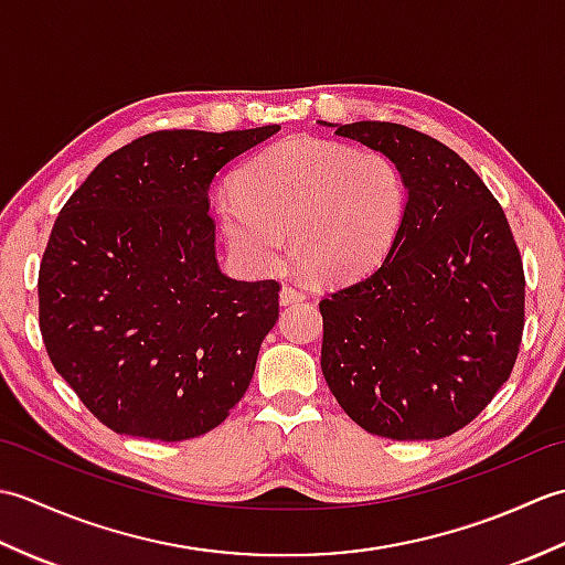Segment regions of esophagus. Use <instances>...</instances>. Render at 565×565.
I'll list each match as a JSON object with an SVG mask.
<instances>
[{
	"label": "esophagus",
	"mask_w": 565,
	"mask_h": 565,
	"mask_svg": "<svg viewBox=\"0 0 565 565\" xmlns=\"http://www.w3.org/2000/svg\"><path fill=\"white\" fill-rule=\"evenodd\" d=\"M306 294L301 289H294V286H284V289L279 291V301L281 306H291V303H298L303 301Z\"/></svg>",
	"instance_id": "34e87169"
}]
</instances>
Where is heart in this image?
<instances>
[{
    "label": "heart",
    "instance_id": "heart-1",
    "mask_svg": "<svg viewBox=\"0 0 565 565\" xmlns=\"http://www.w3.org/2000/svg\"><path fill=\"white\" fill-rule=\"evenodd\" d=\"M223 235L257 271L279 267L291 235L298 269L344 284L386 259L407 211V184L388 154L310 138L249 160L215 201Z\"/></svg>",
    "mask_w": 565,
    "mask_h": 565
}]
</instances>
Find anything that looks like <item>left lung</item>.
<instances>
[{"label": "left lung", "mask_w": 565, "mask_h": 565, "mask_svg": "<svg viewBox=\"0 0 565 565\" xmlns=\"http://www.w3.org/2000/svg\"><path fill=\"white\" fill-rule=\"evenodd\" d=\"M322 126L388 154L407 184L381 267L320 301L322 376L371 435L449 437L493 401L520 352L524 269L505 211L459 154L419 130Z\"/></svg>", "instance_id": "1"}]
</instances>
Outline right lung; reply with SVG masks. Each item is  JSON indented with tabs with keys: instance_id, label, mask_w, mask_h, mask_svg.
Segmentation results:
<instances>
[{
	"instance_id": "obj_1",
	"label": "right lung",
	"mask_w": 565,
	"mask_h": 565,
	"mask_svg": "<svg viewBox=\"0 0 565 565\" xmlns=\"http://www.w3.org/2000/svg\"><path fill=\"white\" fill-rule=\"evenodd\" d=\"M276 130L148 134L94 167L55 218L39 271L45 350L118 435H206L245 395L279 284L221 271L209 189Z\"/></svg>"
}]
</instances>
